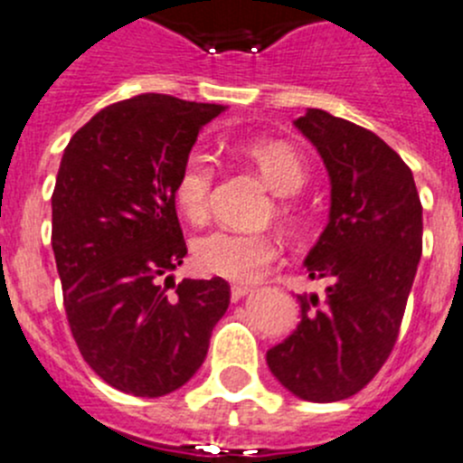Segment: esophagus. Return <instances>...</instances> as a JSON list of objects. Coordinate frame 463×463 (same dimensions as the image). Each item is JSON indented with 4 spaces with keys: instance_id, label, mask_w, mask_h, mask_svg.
Masks as SVG:
<instances>
[{
    "instance_id": "34e87169",
    "label": "esophagus",
    "mask_w": 463,
    "mask_h": 463,
    "mask_svg": "<svg viewBox=\"0 0 463 463\" xmlns=\"http://www.w3.org/2000/svg\"><path fill=\"white\" fill-rule=\"evenodd\" d=\"M249 291H250V287H246V285H232L231 287V298L240 300V298H244Z\"/></svg>"
}]
</instances>
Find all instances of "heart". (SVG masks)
Listing matches in <instances>:
<instances>
[{
  "mask_svg": "<svg viewBox=\"0 0 463 463\" xmlns=\"http://www.w3.org/2000/svg\"><path fill=\"white\" fill-rule=\"evenodd\" d=\"M241 156L255 165L260 176L280 196H291L303 187L305 165L285 142H250L241 146ZM214 183V163L205 151H190L183 160L174 183V196L190 222L208 217L210 190ZM287 214V208H282ZM278 244L269 235H240L231 231H213L196 237L192 260L208 276L231 282H255L276 260Z\"/></svg>",
  "mask_w": 463,
  "mask_h": 463,
  "instance_id": "obj_1",
  "label": "heart"
}]
</instances>
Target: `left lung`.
I'll use <instances>...</instances> for the list:
<instances>
[{"label": "left lung", "mask_w": 463, "mask_h": 463, "mask_svg": "<svg viewBox=\"0 0 463 463\" xmlns=\"http://www.w3.org/2000/svg\"><path fill=\"white\" fill-rule=\"evenodd\" d=\"M296 128L330 176V219L305 258L326 296H298L300 323L267 351L278 383L309 402L355 396L398 339L423 253V208L411 169L375 133L307 108Z\"/></svg>", "instance_id": "8db88e82"}]
</instances>
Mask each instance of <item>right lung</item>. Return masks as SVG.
Listing matches in <instances>:
<instances>
[{"instance_id":"right-lung-1","label":"right lung","mask_w":463,"mask_h":463,"mask_svg":"<svg viewBox=\"0 0 463 463\" xmlns=\"http://www.w3.org/2000/svg\"><path fill=\"white\" fill-rule=\"evenodd\" d=\"M219 112L217 103L137 94L99 110L62 154L52 249L67 321L90 369L124 393L183 387L231 303L223 278L176 285L169 273L187 255L176 174Z\"/></svg>"}]
</instances>
